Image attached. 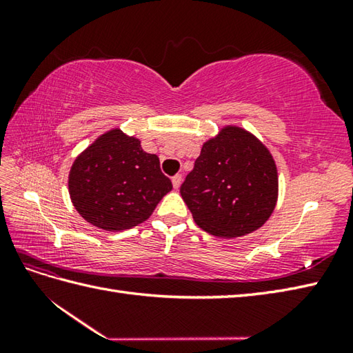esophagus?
<instances>
[{
	"label": "esophagus",
	"mask_w": 353,
	"mask_h": 353,
	"mask_svg": "<svg viewBox=\"0 0 353 353\" xmlns=\"http://www.w3.org/2000/svg\"><path fill=\"white\" fill-rule=\"evenodd\" d=\"M171 182H172V186H174V190H179V186H181V183H182V176L181 174L172 176Z\"/></svg>",
	"instance_id": "obj_1"
}]
</instances>
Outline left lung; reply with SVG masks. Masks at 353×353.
<instances>
[{
    "mask_svg": "<svg viewBox=\"0 0 353 353\" xmlns=\"http://www.w3.org/2000/svg\"><path fill=\"white\" fill-rule=\"evenodd\" d=\"M279 179L267 145L239 125H224L201 145L181 196L199 228L220 238L258 230L272 216Z\"/></svg>",
    "mask_w": 353,
    "mask_h": 353,
    "instance_id": "8db88e82",
    "label": "left lung"
}]
</instances>
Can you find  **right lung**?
<instances>
[{
    "mask_svg": "<svg viewBox=\"0 0 353 353\" xmlns=\"http://www.w3.org/2000/svg\"><path fill=\"white\" fill-rule=\"evenodd\" d=\"M172 190L159 157L144 152L141 139L119 127L101 133L74 159L68 191L76 211L92 226L132 229L153 214Z\"/></svg>",
    "mask_w": 353,
    "mask_h": 353,
    "instance_id": "add662e5",
    "label": "right lung"
}]
</instances>
